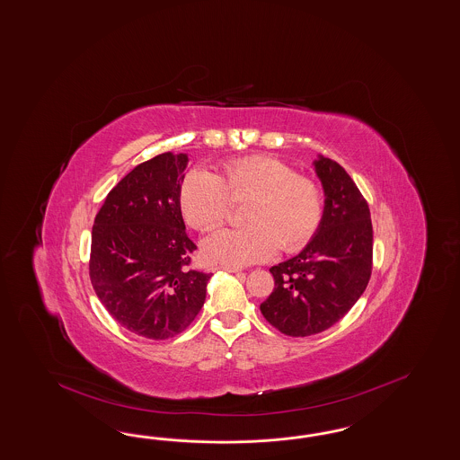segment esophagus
<instances>
[{"label": "esophagus", "mask_w": 460, "mask_h": 460, "mask_svg": "<svg viewBox=\"0 0 460 460\" xmlns=\"http://www.w3.org/2000/svg\"><path fill=\"white\" fill-rule=\"evenodd\" d=\"M216 270H224L227 273H238V271H241V269H238V267H217Z\"/></svg>", "instance_id": "1"}]
</instances>
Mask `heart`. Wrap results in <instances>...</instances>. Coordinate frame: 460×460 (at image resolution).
Listing matches in <instances>:
<instances>
[{
  "label": "heart",
  "mask_w": 460,
  "mask_h": 460,
  "mask_svg": "<svg viewBox=\"0 0 460 460\" xmlns=\"http://www.w3.org/2000/svg\"><path fill=\"white\" fill-rule=\"evenodd\" d=\"M231 200H246L244 227L219 229L207 236V260L248 265L269 260L275 252H297L313 238L323 216L316 183L280 159L244 156L222 163L216 173L191 170L183 178L178 204L185 221L208 231L219 226Z\"/></svg>",
  "instance_id": "1"
}]
</instances>
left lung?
<instances>
[{
  "label": "left lung",
  "mask_w": 460,
  "mask_h": 460,
  "mask_svg": "<svg viewBox=\"0 0 460 460\" xmlns=\"http://www.w3.org/2000/svg\"><path fill=\"white\" fill-rule=\"evenodd\" d=\"M323 217L302 252L270 269L275 287L260 311L280 333L332 328L364 294L372 273V221L364 197L333 159L317 156Z\"/></svg>",
  "instance_id": "obj_1"
}]
</instances>
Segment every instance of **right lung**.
Wrapping results in <instances>:
<instances>
[{
	"mask_svg": "<svg viewBox=\"0 0 460 460\" xmlns=\"http://www.w3.org/2000/svg\"><path fill=\"white\" fill-rule=\"evenodd\" d=\"M189 156L137 164L107 195L92 231L90 279L120 326L149 340L185 332L206 302L212 273L190 269L193 244L178 191Z\"/></svg>",
	"mask_w": 460,
	"mask_h": 460,
	"instance_id": "right-lung-1",
	"label": "right lung"
}]
</instances>
